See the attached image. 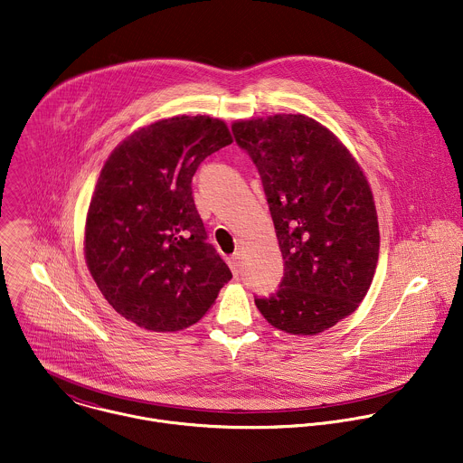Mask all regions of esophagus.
<instances>
[{"instance_id":"34e87169","label":"esophagus","mask_w":463,"mask_h":463,"mask_svg":"<svg viewBox=\"0 0 463 463\" xmlns=\"http://www.w3.org/2000/svg\"><path fill=\"white\" fill-rule=\"evenodd\" d=\"M227 263H229V267H231V270H232V274H240V270H241V254L240 252H234L229 260H227Z\"/></svg>"}]
</instances>
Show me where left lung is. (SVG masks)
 Listing matches in <instances>:
<instances>
[{"mask_svg": "<svg viewBox=\"0 0 463 463\" xmlns=\"http://www.w3.org/2000/svg\"><path fill=\"white\" fill-rule=\"evenodd\" d=\"M232 133L260 171L285 260L278 292L256 307L278 330L321 334L357 310L377 269L370 184L348 147L307 115L236 120Z\"/></svg>", "mask_w": 463, "mask_h": 463, "instance_id": "1", "label": "left lung"}]
</instances>
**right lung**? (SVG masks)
Returning a JSON list of instances; mask_svg holds the SVG:
<instances>
[{
    "mask_svg": "<svg viewBox=\"0 0 463 463\" xmlns=\"http://www.w3.org/2000/svg\"><path fill=\"white\" fill-rule=\"evenodd\" d=\"M232 142L227 124L180 115L131 133L108 156L84 229L88 270L124 319L151 332L198 323L232 278L193 198V176Z\"/></svg>",
    "mask_w": 463,
    "mask_h": 463,
    "instance_id": "obj_1",
    "label": "right lung"
}]
</instances>
